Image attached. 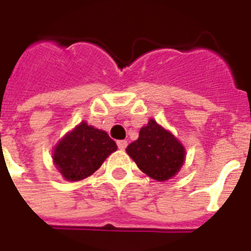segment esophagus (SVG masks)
Segmentation results:
<instances>
[{"label": "esophagus", "mask_w": 251, "mask_h": 251, "mask_svg": "<svg viewBox=\"0 0 251 251\" xmlns=\"http://www.w3.org/2000/svg\"><path fill=\"white\" fill-rule=\"evenodd\" d=\"M117 146L120 150H125L127 147V142L126 141H117Z\"/></svg>", "instance_id": "obj_1"}]
</instances>
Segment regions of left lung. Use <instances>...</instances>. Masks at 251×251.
I'll list each match as a JSON object with an SVG mask.
<instances>
[{"label": "left lung", "mask_w": 251, "mask_h": 251, "mask_svg": "<svg viewBox=\"0 0 251 251\" xmlns=\"http://www.w3.org/2000/svg\"><path fill=\"white\" fill-rule=\"evenodd\" d=\"M126 152L143 173L156 181L173 177L185 159L182 145L153 120L142 127L139 138L127 146Z\"/></svg>", "instance_id": "left-lung-1"}]
</instances>
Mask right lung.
Segmentation results:
<instances>
[{
	"mask_svg": "<svg viewBox=\"0 0 251 251\" xmlns=\"http://www.w3.org/2000/svg\"><path fill=\"white\" fill-rule=\"evenodd\" d=\"M116 150V142L105 131L82 122L57 145L53 161L65 178L79 181L98 171Z\"/></svg>",
	"mask_w": 251,
	"mask_h": 251,
	"instance_id": "right-lung-1",
	"label": "right lung"
}]
</instances>
